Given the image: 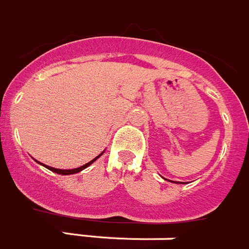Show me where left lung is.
Returning a JSON list of instances; mask_svg holds the SVG:
<instances>
[{"label":"left lung","instance_id":"1","mask_svg":"<svg viewBox=\"0 0 249 249\" xmlns=\"http://www.w3.org/2000/svg\"><path fill=\"white\" fill-rule=\"evenodd\" d=\"M162 179H165V178H162ZM165 180H167V179H165ZM167 181L175 182V184H185V182H181V181H171V180H167Z\"/></svg>","mask_w":249,"mask_h":249}]
</instances>
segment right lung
<instances>
[{"instance_id": "add662e5", "label": "right lung", "mask_w": 249, "mask_h": 249, "mask_svg": "<svg viewBox=\"0 0 249 249\" xmlns=\"http://www.w3.org/2000/svg\"><path fill=\"white\" fill-rule=\"evenodd\" d=\"M103 154H104V151H103V152H102L101 155H98V156H97V157H94V159H93L92 161H89L88 163H86V165H83V166H80V167H76V169H69V170L55 169V167L48 166V165H44V163H41V162H40V161H36V162H37V163H40V165H42V166H44V167H46V169H49V170H50V171H53V173L60 174V175H73V174L80 173V171H82V170H84V169H87V167H88V166H90V165H92V163L94 162L95 160H98L99 157H101L102 155H103Z\"/></svg>"}]
</instances>
